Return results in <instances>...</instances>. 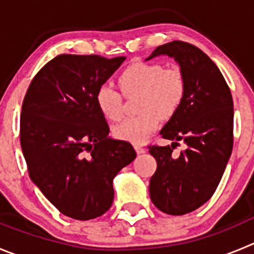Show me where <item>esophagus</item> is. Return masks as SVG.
I'll return each instance as SVG.
<instances>
[{"mask_svg":"<svg viewBox=\"0 0 254 254\" xmlns=\"http://www.w3.org/2000/svg\"><path fill=\"white\" fill-rule=\"evenodd\" d=\"M134 148H135V151H136L138 154H144L146 151L145 148H143V146H140V145H135Z\"/></svg>","mask_w":254,"mask_h":254,"instance_id":"34e87169","label":"esophagus"}]
</instances>
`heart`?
Masks as SVG:
<instances>
[{
  "mask_svg": "<svg viewBox=\"0 0 254 254\" xmlns=\"http://www.w3.org/2000/svg\"><path fill=\"white\" fill-rule=\"evenodd\" d=\"M123 92L127 96L140 94V115L127 118L113 127L116 139L139 144L158 129L160 116L167 119L181 108L186 96V79L179 68H165L156 63H135L119 76ZM100 113L110 120L123 115V96L111 85L103 84L95 94Z\"/></svg>",
  "mask_w": 254,
  "mask_h": 254,
  "instance_id": "obj_1",
  "label": "heart"
}]
</instances>
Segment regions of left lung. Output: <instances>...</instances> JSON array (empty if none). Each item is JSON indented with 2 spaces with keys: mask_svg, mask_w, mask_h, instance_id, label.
<instances>
[{
  "mask_svg": "<svg viewBox=\"0 0 254 254\" xmlns=\"http://www.w3.org/2000/svg\"><path fill=\"white\" fill-rule=\"evenodd\" d=\"M169 56L186 79L181 108L160 130L172 145L149 146L155 173L149 184L151 202L167 214L183 215L202 207L217 189L233 148V100L223 75L198 47L183 41L158 46L146 61ZM182 140L186 150L171 153Z\"/></svg>",
  "mask_w": 254,
  "mask_h": 254,
  "instance_id": "left-lung-1",
  "label": "left lung"
}]
</instances>
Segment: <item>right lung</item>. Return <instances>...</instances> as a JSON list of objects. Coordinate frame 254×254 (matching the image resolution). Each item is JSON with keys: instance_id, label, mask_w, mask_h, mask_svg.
Listing matches in <instances>:
<instances>
[{"instance_id": "add662e5", "label": "right lung", "mask_w": 254, "mask_h": 254, "mask_svg": "<svg viewBox=\"0 0 254 254\" xmlns=\"http://www.w3.org/2000/svg\"><path fill=\"white\" fill-rule=\"evenodd\" d=\"M125 56L59 55L37 72L23 99L21 148L31 181L64 215L89 220L114 200L115 175L136 156L109 136L95 94Z\"/></svg>"}]
</instances>
